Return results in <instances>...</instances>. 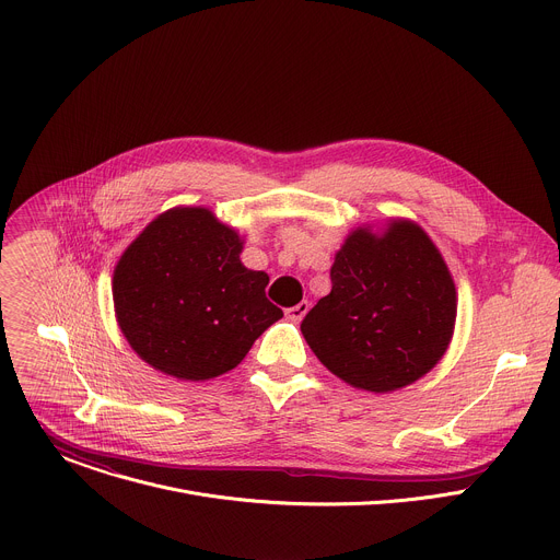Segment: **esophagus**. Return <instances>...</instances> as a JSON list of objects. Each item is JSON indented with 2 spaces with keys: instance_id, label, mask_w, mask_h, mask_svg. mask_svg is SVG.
<instances>
[{
  "instance_id": "34e87169",
  "label": "esophagus",
  "mask_w": 560,
  "mask_h": 560,
  "mask_svg": "<svg viewBox=\"0 0 560 560\" xmlns=\"http://www.w3.org/2000/svg\"><path fill=\"white\" fill-rule=\"evenodd\" d=\"M307 310H310V303H307V301H301V303L288 307V310H285V316L290 318V322H301V318L305 316Z\"/></svg>"
}]
</instances>
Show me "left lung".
<instances>
[{"instance_id": "left-lung-1", "label": "left lung", "mask_w": 560, "mask_h": 560, "mask_svg": "<svg viewBox=\"0 0 560 560\" xmlns=\"http://www.w3.org/2000/svg\"><path fill=\"white\" fill-rule=\"evenodd\" d=\"M332 290L301 332L332 374L374 394L406 387L445 354L456 322L452 275L415 221L357 228L335 257Z\"/></svg>"}]
</instances>
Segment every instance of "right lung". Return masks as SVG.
Segmentation results:
<instances>
[{
  "instance_id": "right-lung-1",
  "label": "right lung",
  "mask_w": 560,
  "mask_h": 560,
  "mask_svg": "<svg viewBox=\"0 0 560 560\" xmlns=\"http://www.w3.org/2000/svg\"><path fill=\"white\" fill-rule=\"evenodd\" d=\"M244 238L208 208H173L150 221L113 275L117 324L154 370L182 381L214 378L244 361L283 316L270 277L248 270Z\"/></svg>"
}]
</instances>
